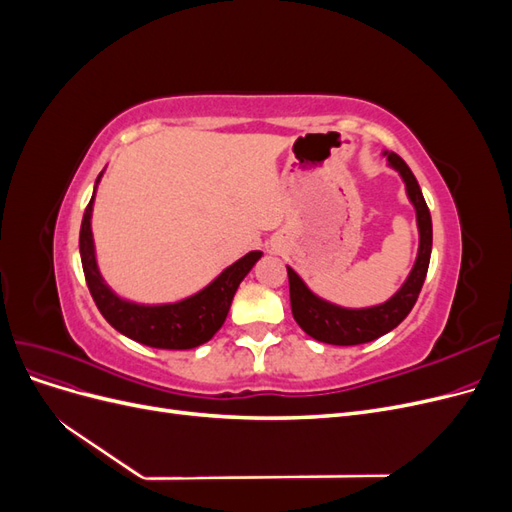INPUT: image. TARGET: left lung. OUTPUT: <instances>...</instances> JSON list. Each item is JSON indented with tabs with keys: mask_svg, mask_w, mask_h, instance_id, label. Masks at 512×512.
Wrapping results in <instances>:
<instances>
[{
	"mask_svg": "<svg viewBox=\"0 0 512 512\" xmlns=\"http://www.w3.org/2000/svg\"><path fill=\"white\" fill-rule=\"evenodd\" d=\"M382 156L386 158V164L397 170L401 181L406 183L408 200L416 211L418 254L414 260V267L406 277V282L401 284V288L389 301L371 307H342L322 299L314 290H309V286L301 280V275L297 271L292 267H286L292 316L309 337L318 339L322 344L359 346L374 342V339L393 331L397 324L410 314V309L414 307L418 292H421L425 282L433 241L431 215L427 203L408 164L393 151H382Z\"/></svg>",
	"mask_w": 512,
	"mask_h": 512,
	"instance_id": "obj_1",
	"label": "left lung"
}]
</instances>
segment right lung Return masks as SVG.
<instances>
[{
	"label": "right lung",
	"instance_id": "1",
	"mask_svg": "<svg viewBox=\"0 0 512 512\" xmlns=\"http://www.w3.org/2000/svg\"><path fill=\"white\" fill-rule=\"evenodd\" d=\"M102 173L96 179L94 196H91L89 205L83 213L79 237L85 280L91 297H94L100 309V314L121 335H126L143 346L162 350H190L209 342V339L222 329L232 297H235V292L239 284L245 280V275L250 273L252 267L260 260L262 252L254 250L250 254H245L237 262H232L230 267H226L203 290H198L181 301L145 305L121 299L119 294L113 292L111 286L104 282V277L98 269L94 232H91V211H94L96 188L102 179Z\"/></svg>",
	"mask_w": 512,
	"mask_h": 512
}]
</instances>
